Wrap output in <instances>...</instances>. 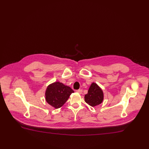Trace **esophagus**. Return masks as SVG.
<instances>
[{"mask_svg": "<svg viewBox=\"0 0 149 149\" xmlns=\"http://www.w3.org/2000/svg\"><path fill=\"white\" fill-rule=\"evenodd\" d=\"M76 92L78 93L79 94H81L82 92H83V91L81 89H78V90L76 91Z\"/></svg>", "mask_w": 149, "mask_h": 149, "instance_id": "esophagus-1", "label": "esophagus"}]
</instances>
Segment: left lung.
<instances>
[{"instance_id": "8db88e82", "label": "left lung", "mask_w": 149, "mask_h": 149, "mask_svg": "<svg viewBox=\"0 0 149 149\" xmlns=\"http://www.w3.org/2000/svg\"><path fill=\"white\" fill-rule=\"evenodd\" d=\"M103 98L104 95L102 89L96 83H93L88 93L85 95V102L91 106L95 107L102 103Z\"/></svg>"}]
</instances>
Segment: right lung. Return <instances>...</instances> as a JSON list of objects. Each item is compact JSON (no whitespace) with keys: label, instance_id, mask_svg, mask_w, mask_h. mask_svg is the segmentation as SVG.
I'll use <instances>...</instances> for the list:
<instances>
[{"label":"right lung","instance_id":"add662e5","mask_svg":"<svg viewBox=\"0 0 149 149\" xmlns=\"http://www.w3.org/2000/svg\"><path fill=\"white\" fill-rule=\"evenodd\" d=\"M72 93L74 92L70 87L56 81L47 86L45 98L50 105L57 109L64 105Z\"/></svg>","mask_w":149,"mask_h":149}]
</instances>
